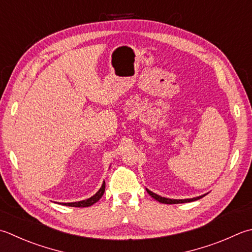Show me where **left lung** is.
I'll use <instances>...</instances> for the list:
<instances>
[{
	"mask_svg": "<svg viewBox=\"0 0 252 252\" xmlns=\"http://www.w3.org/2000/svg\"><path fill=\"white\" fill-rule=\"evenodd\" d=\"M146 191L149 192V194L152 196V198H154L155 200H157L158 202H160V203H165V204H178V203H187V202H192V201H195V200H199L201 198H203V196L205 195H201V196H198V198H193V199H186V200H172V199H167V198H162V196L160 195H157L156 193H154V192L150 191L149 189H146Z\"/></svg>",
	"mask_w": 252,
	"mask_h": 252,
	"instance_id": "obj_1",
	"label": "left lung"
}]
</instances>
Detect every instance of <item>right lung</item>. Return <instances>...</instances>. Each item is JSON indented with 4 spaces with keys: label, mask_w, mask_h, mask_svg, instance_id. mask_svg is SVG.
Wrapping results in <instances>:
<instances>
[{
    "label": "right lung",
    "mask_w": 252,
    "mask_h": 252,
    "mask_svg": "<svg viewBox=\"0 0 252 252\" xmlns=\"http://www.w3.org/2000/svg\"><path fill=\"white\" fill-rule=\"evenodd\" d=\"M105 185H106L105 181H103V184L101 186V188L99 189V191H98L95 195H93L90 199L83 200L80 202H73V203H62V204L66 205V206H74V208H87V206H91L94 203H96L97 201H99V199L102 196L103 192H105V188H106Z\"/></svg>",
    "instance_id": "obj_1"
}]
</instances>
